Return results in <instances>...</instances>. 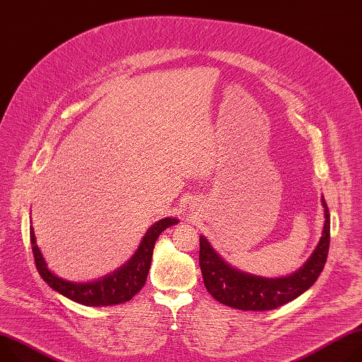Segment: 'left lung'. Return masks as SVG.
<instances>
[{"instance_id": "8db88e82", "label": "left lung", "mask_w": 362, "mask_h": 362, "mask_svg": "<svg viewBox=\"0 0 362 362\" xmlns=\"http://www.w3.org/2000/svg\"><path fill=\"white\" fill-rule=\"evenodd\" d=\"M325 223L322 237L305 264L286 277H261L233 267L201 235L199 266L206 290L215 300L240 310H272L299 298L322 273L331 240L329 209L322 196Z\"/></svg>"}]
</instances>
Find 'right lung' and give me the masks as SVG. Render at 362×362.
<instances>
[{"label": "right lung", "instance_id": "add662e5", "mask_svg": "<svg viewBox=\"0 0 362 362\" xmlns=\"http://www.w3.org/2000/svg\"><path fill=\"white\" fill-rule=\"evenodd\" d=\"M179 219L164 218L151 225L143 237L137 251L124 266L108 276L86 283H76L57 277L52 273L36 244L35 229L30 226V241L36 267L42 279L57 293L85 306H114L131 300L143 288L151 266L154 243L164 229L176 225Z\"/></svg>", "mask_w": 362, "mask_h": 362}]
</instances>
